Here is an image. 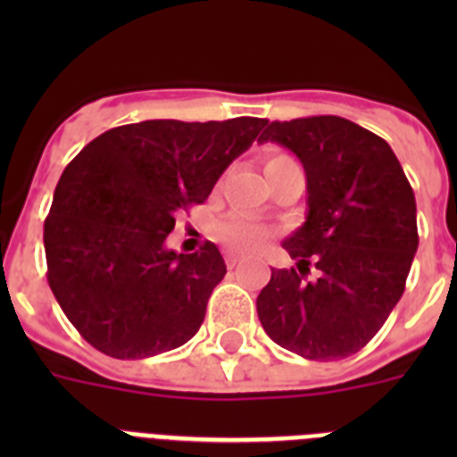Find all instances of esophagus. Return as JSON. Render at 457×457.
Wrapping results in <instances>:
<instances>
[{
	"mask_svg": "<svg viewBox=\"0 0 457 457\" xmlns=\"http://www.w3.org/2000/svg\"><path fill=\"white\" fill-rule=\"evenodd\" d=\"M242 263V256L240 253H233V252H228L226 253V265H228V268H237V265Z\"/></svg>",
	"mask_w": 457,
	"mask_h": 457,
	"instance_id": "1",
	"label": "esophagus"
}]
</instances>
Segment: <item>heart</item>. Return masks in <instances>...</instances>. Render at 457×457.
<instances>
[{"label":"heart","mask_w":457,"mask_h":457,"mask_svg":"<svg viewBox=\"0 0 457 457\" xmlns=\"http://www.w3.org/2000/svg\"><path fill=\"white\" fill-rule=\"evenodd\" d=\"M277 160H286V155L270 157L268 164L277 162ZM217 237L233 252L252 253L268 245V240L272 237V228L265 226L263 221L253 220V217L236 212V215H228L217 224Z\"/></svg>","instance_id":"obj_1"}]
</instances>
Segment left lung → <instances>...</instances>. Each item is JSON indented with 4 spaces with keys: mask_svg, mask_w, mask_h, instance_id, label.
<instances>
[{
    "mask_svg": "<svg viewBox=\"0 0 457 457\" xmlns=\"http://www.w3.org/2000/svg\"><path fill=\"white\" fill-rule=\"evenodd\" d=\"M300 157L306 220L284 240L297 268L272 270L256 300L258 320L277 345L313 361L359 353L405 290L419 247L417 201L382 137L341 116L263 125ZM316 279H306L310 265Z\"/></svg>",
    "mask_w": 457,
    "mask_h": 457,
    "instance_id": "1",
    "label": "left lung"
}]
</instances>
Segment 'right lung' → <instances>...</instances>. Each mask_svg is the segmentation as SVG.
Returning <instances> with one entry per match:
<instances>
[{"label": "right lung", "mask_w": 457, "mask_h": 457, "mask_svg": "<svg viewBox=\"0 0 457 457\" xmlns=\"http://www.w3.org/2000/svg\"><path fill=\"white\" fill-rule=\"evenodd\" d=\"M265 119L141 120L103 132L63 169L43 228L47 281L84 341L114 359L180 348L226 274L220 249L167 247Z\"/></svg>", "instance_id": "right-lung-1"}]
</instances>
